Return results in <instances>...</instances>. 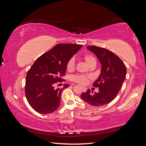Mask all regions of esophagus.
Segmentation results:
<instances>
[{"instance_id":"1","label":"esophagus","mask_w":146,"mask_h":146,"mask_svg":"<svg viewBox=\"0 0 146 146\" xmlns=\"http://www.w3.org/2000/svg\"><path fill=\"white\" fill-rule=\"evenodd\" d=\"M82 89H83V91H86V88H85V87H82Z\"/></svg>"}]
</instances>
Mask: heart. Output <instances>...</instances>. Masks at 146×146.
<instances>
[{"mask_svg": "<svg viewBox=\"0 0 146 146\" xmlns=\"http://www.w3.org/2000/svg\"><path fill=\"white\" fill-rule=\"evenodd\" d=\"M83 60H85V63L88 64V66H91L92 64H96V60L93 56L89 54H86L83 56ZM66 69L68 71H71L74 69V61L73 59H70L66 65ZM89 77L83 76H76L72 77V80L77 82L82 85H85L87 83Z\"/></svg>", "mask_w": 146, "mask_h": 146, "instance_id": "1", "label": "heart"}]
</instances>
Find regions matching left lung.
Listing matches in <instances>:
<instances>
[{"label":"left lung","instance_id":"8db88e82","mask_svg":"<svg viewBox=\"0 0 146 146\" xmlns=\"http://www.w3.org/2000/svg\"><path fill=\"white\" fill-rule=\"evenodd\" d=\"M87 48L98 57L102 66L100 76L93 84L99 92L93 94L88 89L80 97L88 104L100 107L115 99L125 79L127 69L119 57L107 48L95 46H87Z\"/></svg>","mask_w":146,"mask_h":146}]
</instances>
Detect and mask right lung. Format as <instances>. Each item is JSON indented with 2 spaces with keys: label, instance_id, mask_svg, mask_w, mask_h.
<instances>
[{
  "label": "right lung",
  "instance_id": "add662e5",
  "mask_svg": "<svg viewBox=\"0 0 146 146\" xmlns=\"http://www.w3.org/2000/svg\"><path fill=\"white\" fill-rule=\"evenodd\" d=\"M82 46L58 44L35 61L26 76L25 92L29 104L36 112L46 114L59 107L61 92L69 85L55 90L54 85L62 82L66 65Z\"/></svg>",
  "mask_w": 146,
  "mask_h": 146
}]
</instances>
